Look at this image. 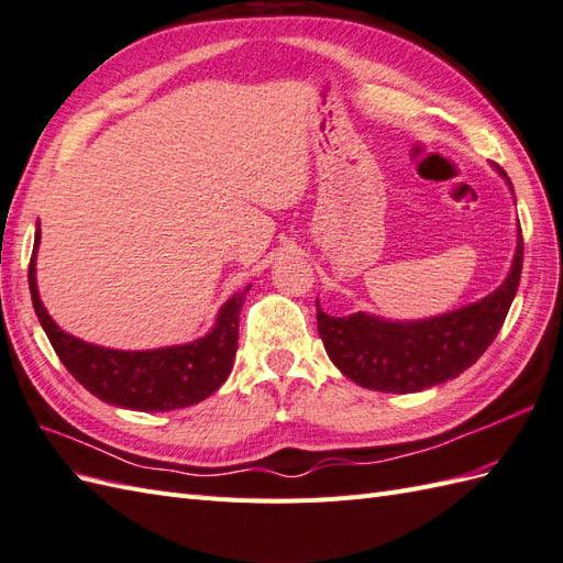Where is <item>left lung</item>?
Here are the masks:
<instances>
[{
    "label": "left lung",
    "instance_id": "left-lung-1",
    "mask_svg": "<svg viewBox=\"0 0 563 563\" xmlns=\"http://www.w3.org/2000/svg\"><path fill=\"white\" fill-rule=\"evenodd\" d=\"M520 269L523 234L518 231L509 277L477 303L420 322H385L365 312L329 318L314 300L318 332L329 358L355 385L394 394L430 389L459 377L497 339L518 291Z\"/></svg>",
    "mask_w": 563,
    "mask_h": 563
}]
</instances>
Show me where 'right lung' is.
Here are the masks:
<instances>
[{
	"mask_svg": "<svg viewBox=\"0 0 563 563\" xmlns=\"http://www.w3.org/2000/svg\"><path fill=\"white\" fill-rule=\"evenodd\" d=\"M37 243L40 229L35 231L33 257L29 265V286L35 314L64 367L92 396H98L104 404L157 413V410L194 406L224 385L231 365H234L239 349V314L251 286H245L241 294L227 300L217 314L212 332L194 341V344L155 351L102 349L62 332L57 322L47 314L35 284Z\"/></svg>",
	"mask_w": 563,
	"mask_h": 563,
	"instance_id": "right-lung-1",
	"label": "right lung"
}]
</instances>
